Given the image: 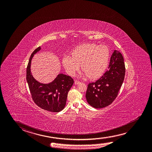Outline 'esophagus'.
Returning <instances> with one entry per match:
<instances>
[{
	"mask_svg": "<svg viewBox=\"0 0 152 152\" xmlns=\"http://www.w3.org/2000/svg\"><path fill=\"white\" fill-rule=\"evenodd\" d=\"M80 83V82L78 81V80H75V84H79Z\"/></svg>",
	"mask_w": 152,
	"mask_h": 152,
	"instance_id": "34e87169",
	"label": "esophagus"
}]
</instances>
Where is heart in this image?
Returning a JSON list of instances; mask_svg holds the SVG:
<instances>
[{
	"label": "heart",
	"mask_w": 152,
	"mask_h": 152,
	"mask_svg": "<svg viewBox=\"0 0 152 152\" xmlns=\"http://www.w3.org/2000/svg\"><path fill=\"white\" fill-rule=\"evenodd\" d=\"M71 58L65 56L62 63L68 75L74 76L80 69L90 80H97L107 69L110 57L109 48L104 45L85 43L75 48L70 52Z\"/></svg>",
	"instance_id": "heart-1"
}]
</instances>
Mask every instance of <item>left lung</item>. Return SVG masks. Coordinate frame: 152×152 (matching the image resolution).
<instances>
[{"label":"left lung","instance_id":"left-lung-1","mask_svg":"<svg viewBox=\"0 0 152 152\" xmlns=\"http://www.w3.org/2000/svg\"><path fill=\"white\" fill-rule=\"evenodd\" d=\"M108 68L99 80L87 86L86 99L88 103L96 109L111 104L122 86L126 69L124 57L119 51L113 52Z\"/></svg>","mask_w":152,"mask_h":152}]
</instances>
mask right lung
I'll list each match as a JSON object with an SVG mask.
<instances>
[{
  "mask_svg": "<svg viewBox=\"0 0 152 152\" xmlns=\"http://www.w3.org/2000/svg\"><path fill=\"white\" fill-rule=\"evenodd\" d=\"M41 49L39 47L32 52L28 63L26 80L28 87L33 100L37 106L50 112H60L66 105L68 93L74 84V80L63 74H59L55 80L48 84L41 83L35 80L31 71V61Z\"/></svg>",
  "mask_w": 152,
  "mask_h": 152,
  "instance_id": "1",
  "label": "right lung"
}]
</instances>
